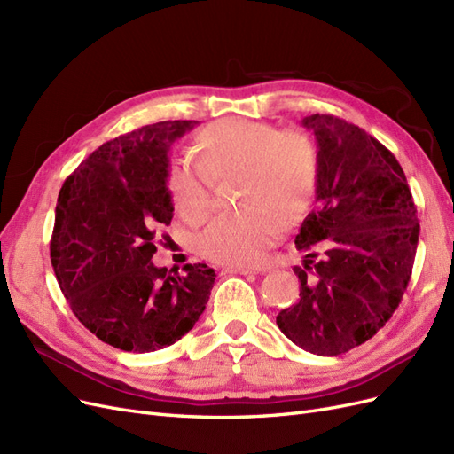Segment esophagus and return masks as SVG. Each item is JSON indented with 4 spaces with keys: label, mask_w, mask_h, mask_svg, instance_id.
Segmentation results:
<instances>
[{
    "label": "esophagus",
    "mask_w": 454,
    "mask_h": 454,
    "mask_svg": "<svg viewBox=\"0 0 454 454\" xmlns=\"http://www.w3.org/2000/svg\"><path fill=\"white\" fill-rule=\"evenodd\" d=\"M223 270L229 272V274H255V272H257L255 269H250V267H237V265L225 267Z\"/></svg>",
    "instance_id": "1"
}]
</instances>
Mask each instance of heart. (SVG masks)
Instances as JSON below:
<instances>
[{
    "instance_id": "b5f03b06",
    "label": "heart",
    "mask_w": 454,
    "mask_h": 454,
    "mask_svg": "<svg viewBox=\"0 0 454 454\" xmlns=\"http://www.w3.org/2000/svg\"><path fill=\"white\" fill-rule=\"evenodd\" d=\"M199 167L176 164L168 189L177 214L200 223L214 208V182L237 180L242 210L219 215L199 240L200 252L217 263L255 265L309 210L318 180V157L307 136L277 132L261 122L225 119L204 129Z\"/></svg>"
}]
</instances>
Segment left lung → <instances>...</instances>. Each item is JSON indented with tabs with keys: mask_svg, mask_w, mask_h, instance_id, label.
<instances>
[{
	"mask_svg": "<svg viewBox=\"0 0 454 454\" xmlns=\"http://www.w3.org/2000/svg\"><path fill=\"white\" fill-rule=\"evenodd\" d=\"M301 125L318 147L316 208L301 223L299 299L277 316L307 352L339 356L373 337L400 305L420 225L400 162L364 129L333 115Z\"/></svg>",
	"mask_w": 454,
	"mask_h": 454,
	"instance_id": "8db88e82",
	"label": "left lung"
}]
</instances>
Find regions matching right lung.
<instances>
[{
  "label": "right lung",
  "instance_id": "right-lung-1",
  "mask_svg": "<svg viewBox=\"0 0 454 454\" xmlns=\"http://www.w3.org/2000/svg\"><path fill=\"white\" fill-rule=\"evenodd\" d=\"M199 121H164L106 142L64 182L51 263L77 320L125 352L180 340L204 312L215 280L204 263L184 274L155 267V227L170 225L168 151Z\"/></svg>",
  "mask_w": 454,
  "mask_h": 454
}]
</instances>
